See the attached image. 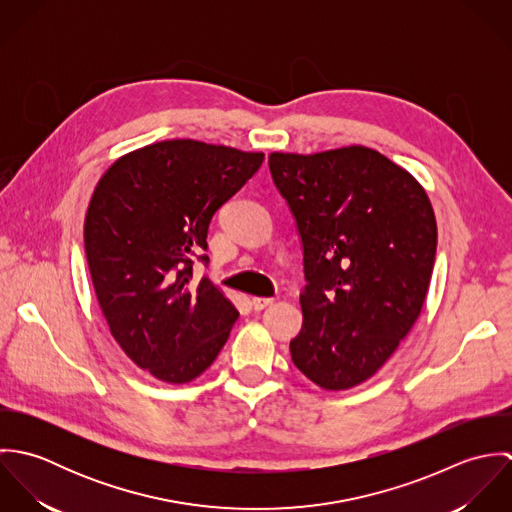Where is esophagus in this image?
Instances as JSON below:
<instances>
[{"label": "esophagus", "instance_id": "1", "mask_svg": "<svg viewBox=\"0 0 512 512\" xmlns=\"http://www.w3.org/2000/svg\"><path fill=\"white\" fill-rule=\"evenodd\" d=\"M276 299L274 297H252V305H254V309L256 311H262V309H266L268 305H272Z\"/></svg>", "mask_w": 512, "mask_h": 512}]
</instances>
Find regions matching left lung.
Returning a JSON list of instances; mask_svg holds the SVG:
<instances>
[{"instance_id": "8db88e82", "label": "left lung", "mask_w": 512, "mask_h": 512, "mask_svg": "<svg viewBox=\"0 0 512 512\" xmlns=\"http://www.w3.org/2000/svg\"><path fill=\"white\" fill-rule=\"evenodd\" d=\"M268 163L303 244L293 365L323 390L353 388L392 357L422 313L438 244L430 197L370 147L274 151Z\"/></svg>"}]
</instances>
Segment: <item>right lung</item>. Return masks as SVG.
Masks as SVG:
<instances>
[{
	"label": "right lung",
	"mask_w": 512,
	"mask_h": 512,
	"mask_svg": "<svg viewBox=\"0 0 512 512\" xmlns=\"http://www.w3.org/2000/svg\"><path fill=\"white\" fill-rule=\"evenodd\" d=\"M262 161L260 151L167 140L118 157L92 193L84 250L98 305L122 351L163 382L201 376L238 319L209 278L193 282L191 258Z\"/></svg>",
	"instance_id": "add662e5"
}]
</instances>
